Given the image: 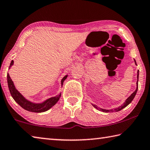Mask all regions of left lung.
<instances>
[{
  "instance_id": "8db88e82",
  "label": "left lung",
  "mask_w": 150,
  "mask_h": 150,
  "mask_svg": "<svg viewBox=\"0 0 150 150\" xmlns=\"http://www.w3.org/2000/svg\"><path fill=\"white\" fill-rule=\"evenodd\" d=\"M134 62H135V64L137 65V62H136L135 59H134ZM137 73H138V74H137V88H136V91L134 92H133V93L131 95H130V96L129 98H128L126 100H125V102H124V103H122V105L119 106V107L117 108L112 109V110H105V109L100 108L98 107L97 105H94V104H92V105H93L95 108L97 109L98 110L102 111H103V112H114V111H119L122 110V109L125 108V107H127V106L132 101V100L134 99L135 95L137 94V91H138V76H139V71H138Z\"/></svg>"
}]
</instances>
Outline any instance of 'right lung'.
Returning a JSON list of instances; mask_svg holds the SVG:
<instances>
[{
    "label": "right lung",
    "instance_id": "right-lung-1",
    "mask_svg": "<svg viewBox=\"0 0 150 150\" xmlns=\"http://www.w3.org/2000/svg\"><path fill=\"white\" fill-rule=\"evenodd\" d=\"M13 64V61L12 60L10 65L9 69ZM67 77V75H66L62 79L61 81L62 86L63 85L64 81L66 79ZM7 81H8V88L11 94V96H12L13 100H14L21 108H23L24 110L29 111H31V112H35V113L45 112V111L48 110L49 109H50L52 106L55 105L56 103L58 102L59 98L61 96V93H59V94L56 95V96L50 98L46 100L45 101H44L42 103H33L27 100L24 97L23 95L16 88L14 84H13L12 80L11 79L8 73L7 74Z\"/></svg>",
    "mask_w": 150,
    "mask_h": 150
}]
</instances>
